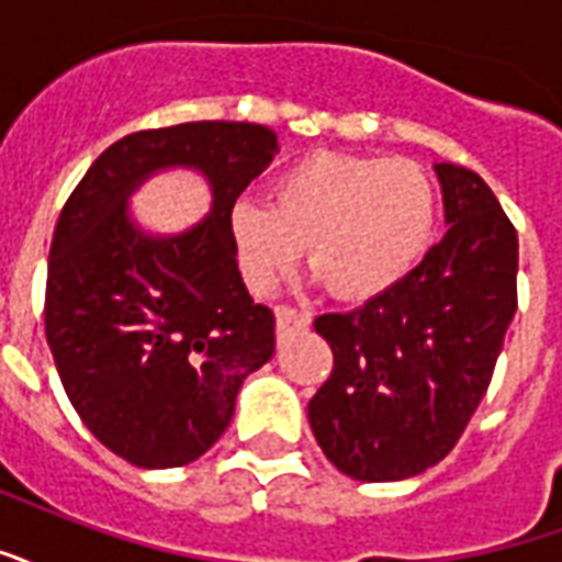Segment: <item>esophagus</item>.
Listing matches in <instances>:
<instances>
[{"mask_svg":"<svg viewBox=\"0 0 562 562\" xmlns=\"http://www.w3.org/2000/svg\"><path fill=\"white\" fill-rule=\"evenodd\" d=\"M273 315H277V336L280 338H289L294 336V333H300V329L310 327V315L291 310V306H277Z\"/></svg>","mask_w":562,"mask_h":562,"instance_id":"esophagus-1","label":"esophagus"}]
</instances>
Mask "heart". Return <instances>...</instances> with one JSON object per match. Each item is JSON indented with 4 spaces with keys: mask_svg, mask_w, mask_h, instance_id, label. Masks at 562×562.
I'll return each instance as SVG.
<instances>
[{
    "mask_svg": "<svg viewBox=\"0 0 562 562\" xmlns=\"http://www.w3.org/2000/svg\"><path fill=\"white\" fill-rule=\"evenodd\" d=\"M439 191L413 158L315 153L268 186V205L229 209L235 262L268 291L306 244L312 271L345 300H368L404 280L434 241Z\"/></svg>",
    "mask_w": 562,
    "mask_h": 562,
    "instance_id": "1",
    "label": "heart"
}]
</instances>
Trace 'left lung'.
I'll use <instances>...</instances> for the list:
<instances>
[{
  "label": "left lung",
  "instance_id": "obj_1",
  "mask_svg": "<svg viewBox=\"0 0 562 562\" xmlns=\"http://www.w3.org/2000/svg\"><path fill=\"white\" fill-rule=\"evenodd\" d=\"M442 241L359 310L327 312L315 333L333 374L310 401L321 451L353 481H406L448 457L516 315L519 238L474 170L434 165Z\"/></svg>",
  "mask_w": 562,
  "mask_h": 562
}]
</instances>
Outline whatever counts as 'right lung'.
<instances>
[{
    "label": "right lung",
    "mask_w": 562,
    "mask_h": 562,
    "mask_svg": "<svg viewBox=\"0 0 562 562\" xmlns=\"http://www.w3.org/2000/svg\"><path fill=\"white\" fill-rule=\"evenodd\" d=\"M277 153V132L256 123L147 128L111 144L64 203L46 341L85 427L138 469L203 457L233 422L244 380L273 357V312L244 285L229 209ZM170 166L196 169L213 205L182 234H147L127 200Z\"/></svg>",
    "instance_id": "add662e5"
}]
</instances>
